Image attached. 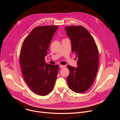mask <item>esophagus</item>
I'll return each instance as SVG.
<instances>
[{
	"label": "esophagus",
	"mask_w": 120,
	"mask_h": 120,
	"mask_svg": "<svg viewBox=\"0 0 120 120\" xmlns=\"http://www.w3.org/2000/svg\"><path fill=\"white\" fill-rule=\"evenodd\" d=\"M64 67V65H61V64L59 65V67L60 68H63Z\"/></svg>",
	"instance_id": "1"
}]
</instances>
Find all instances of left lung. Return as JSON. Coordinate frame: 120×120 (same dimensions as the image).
Instances as JSON below:
<instances>
[{
	"instance_id": "8db88e82",
	"label": "left lung",
	"mask_w": 120,
	"mask_h": 120,
	"mask_svg": "<svg viewBox=\"0 0 120 120\" xmlns=\"http://www.w3.org/2000/svg\"><path fill=\"white\" fill-rule=\"evenodd\" d=\"M70 39L72 51L78 57L77 67L67 65L70 73L67 77L69 87L76 93L87 91L96 77L99 65V52L95 41L82 26H65Z\"/></svg>"
}]
</instances>
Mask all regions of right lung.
<instances>
[{
	"instance_id": "1",
	"label": "right lung",
	"mask_w": 120,
	"mask_h": 120,
	"mask_svg": "<svg viewBox=\"0 0 120 120\" xmlns=\"http://www.w3.org/2000/svg\"><path fill=\"white\" fill-rule=\"evenodd\" d=\"M58 26H38L25 39L20 51V64L23 77L30 89L37 94L45 96L54 88L58 65L47 64V55Z\"/></svg>"
}]
</instances>
